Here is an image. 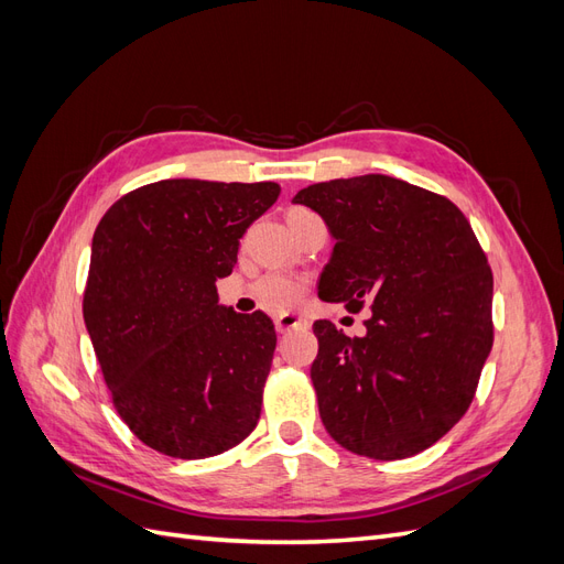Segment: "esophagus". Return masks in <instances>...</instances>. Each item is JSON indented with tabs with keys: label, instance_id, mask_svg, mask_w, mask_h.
<instances>
[{
	"label": "esophagus",
	"instance_id": "esophagus-1",
	"mask_svg": "<svg viewBox=\"0 0 564 564\" xmlns=\"http://www.w3.org/2000/svg\"><path fill=\"white\" fill-rule=\"evenodd\" d=\"M275 327H278L280 334H284V332H292V329H308L311 322L305 319V317H301L299 313L284 311V313H280V315L275 317Z\"/></svg>",
	"mask_w": 564,
	"mask_h": 564
}]
</instances>
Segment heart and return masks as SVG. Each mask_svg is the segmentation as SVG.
<instances>
[{"mask_svg": "<svg viewBox=\"0 0 564 564\" xmlns=\"http://www.w3.org/2000/svg\"><path fill=\"white\" fill-rule=\"evenodd\" d=\"M301 214H313L308 209H292L286 218H294ZM305 286L308 280L294 275V272H268L265 278L256 282V296H259L265 305L272 308H286V305H294L305 294Z\"/></svg>", "mask_w": 564, "mask_h": 564, "instance_id": "1", "label": "heart"}]
</instances>
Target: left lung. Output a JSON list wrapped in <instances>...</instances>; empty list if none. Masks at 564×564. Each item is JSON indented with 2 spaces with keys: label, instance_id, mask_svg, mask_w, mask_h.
Instances as JSON below:
<instances>
[{
  "label": "left lung",
  "instance_id": "1",
  "mask_svg": "<svg viewBox=\"0 0 564 564\" xmlns=\"http://www.w3.org/2000/svg\"><path fill=\"white\" fill-rule=\"evenodd\" d=\"M334 235L319 299L369 308L365 336L317 319L311 379L324 429L352 454L395 460L468 412L494 344V278L454 202L392 176L303 187Z\"/></svg>",
  "mask_w": 564,
  "mask_h": 564
}]
</instances>
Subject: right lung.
<instances>
[{"mask_svg": "<svg viewBox=\"0 0 564 564\" xmlns=\"http://www.w3.org/2000/svg\"><path fill=\"white\" fill-rule=\"evenodd\" d=\"M280 185L172 178L100 218L82 313L117 414L174 458L224 454L256 429L275 327L218 305L216 280Z\"/></svg>", "mask_w": 564, "mask_h": 564, "instance_id": "right-lung-1", "label": "right lung"}]
</instances>
